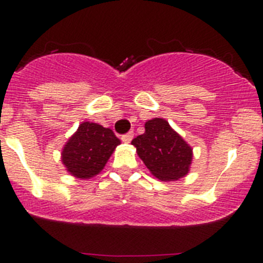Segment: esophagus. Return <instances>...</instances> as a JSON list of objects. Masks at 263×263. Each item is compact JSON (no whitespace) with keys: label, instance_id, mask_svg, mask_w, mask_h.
Returning a JSON list of instances; mask_svg holds the SVG:
<instances>
[{"label":"esophagus","instance_id":"1","mask_svg":"<svg viewBox=\"0 0 263 263\" xmlns=\"http://www.w3.org/2000/svg\"><path fill=\"white\" fill-rule=\"evenodd\" d=\"M133 137H134V133H133V132H129V133L124 134V136L121 137V139H122V141H124L125 143H129L130 141H132V139H133Z\"/></svg>","mask_w":263,"mask_h":263}]
</instances>
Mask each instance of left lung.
<instances>
[{
    "label": "left lung",
    "instance_id": "left-lung-1",
    "mask_svg": "<svg viewBox=\"0 0 263 263\" xmlns=\"http://www.w3.org/2000/svg\"><path fill=\"white\" fill-rule=\"evenodd\" d=\"M132 145L159 180H178L188 173L192 148L163 118L147 121L145 133L136 137Z\"/></svg>",
    "mask_w": 263,
    "mask_h": 263
}]
</instances>
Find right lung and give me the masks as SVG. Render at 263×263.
I'll return each instance as SVG.
<instances>
[{
    "label": "right lung",
    "instance_id": "right-lung-1",
    "mask_svg": "<svg viewBox=\"0 0 263 263\" xmlns=\"http://www.w3.org/2000/svg\"><path fill=\"white\" fill-rule=\"evenodd\" d=\"M117 145L120 139L110 129L83 122L63 148L62 160L76 178H92L104 168Z\"/></svg>",
    "mask_w": 263,
    "mask_h": 263
}]
</instances>
